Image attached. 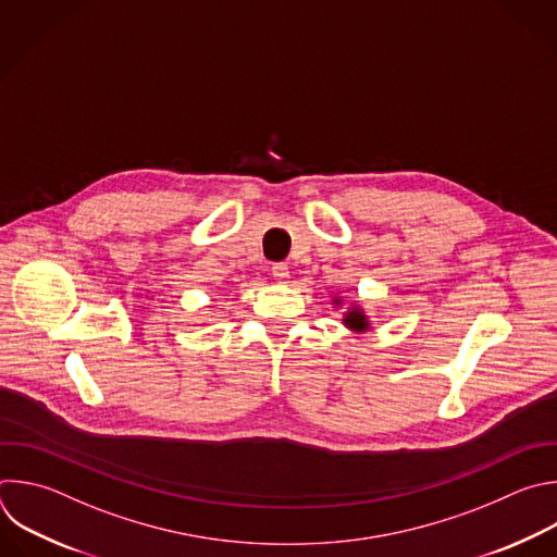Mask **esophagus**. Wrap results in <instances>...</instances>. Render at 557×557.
<instances>
[{
	"label": "esophagus",
	"mask_w": 557,
	"mask_h": 557,
	"mask_svg": "<svg viewBox=\"0 0 557 557\" xmlns=\"http://www.w3.org/2000/svg\"><path fill=\"white\" fill-rule=\"evenodd\" d=\"M271 275H273L277 282H286L288 275H290V271H288V267H286L284 262H275V264L271 267Z\"/></svg>",
	"instance_id": "esophagus-1"
}]
</instances>
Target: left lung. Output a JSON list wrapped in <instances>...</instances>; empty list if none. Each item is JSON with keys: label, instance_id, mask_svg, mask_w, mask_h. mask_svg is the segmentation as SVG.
Listing matches in <instances>:
<instances>
[{"label": "left lung", "instance_id": "left-lung-1", "mask_svg": "<svg viewBox=\"0 0 557 557\" xmlns=\"http://www.w3.org/2000/svg\"><path fill=\"white\" fill-rule=\"evenodd\" d=\"M336 301H338V299H336ZM343 321H345L347 327L358 330V332H360V330H367V325H369V323H367V317L360 312V308H351V310L345 314Z\"/></svg>", "mask_w": 557, "mask_h": 557}]
</instances>
